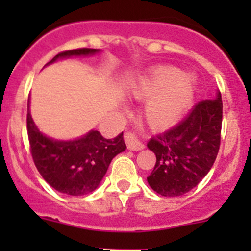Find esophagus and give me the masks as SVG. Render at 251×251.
<instances>
[{
	"label": "esophagus",
	"instance_id": "obj_1",
	"mask_svg": "<svg viewBox=\"0 0 251 251\" xmlns=\"http://www.w3.org/2000/svg\"><path fill=\"white\" fill-rule=\"evenodd\" d=\"M124 138H125V143L130 151H141V149L144 148L143 143L138 140L137 136H136L135 133L126 132Z\"/></svg>",
	"mask_w": 251,
	"mask_h": 251
}]
</instances>
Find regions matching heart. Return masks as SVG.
<instances>
[{"label": "heart", "mask_w": 251, "mask_h": 251, "mask_svg": "<svg viewBox=\"0 0 251 251\" xmlns=\"http://www.w3.org/2000/svg\"><path fill=\"white\" fill-rule=\"evenodd\" d=\"M196 91V78L182 74L176 67H160L140 78L132 86L136 100H149L144 108V120L151 130L174 126L191 107Z\"/></svg>", "instance_id": "1"}]
</instances>
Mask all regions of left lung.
I'll return each instance as SVG.
<instances>
[{
  "mask_svg": "<svg viewBox=\"0 0 251 251\" xmlns=\"http://www.w3.org/2000/svg\"><path fill=\"white\" fill-rule=\"evenodd\" d=\"M222 100L194 105L191 113L166 132L151 138L147 147L155 154L154 170L147 177L151 189L163 197L188 193L206 176L216 160L221 141Z\"/></svg>",
  "mask_w": 251,
  "mask_h": 251,
  "instance_id": "1",
  "label": "left lung"
}]
</instances>
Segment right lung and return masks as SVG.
I'll list each match as a JSON object with an SVG mask.
<instances>
[{
	"label": "right lung",
	"instance_id": "add662e5",
	"mask_svg": "<svg viewBox=\"0 0 251 251\" xmlns=\"http://www.w3.org/2000/svg\"><path fill=\"white\" fill-rule=\"evenodd\" d=\"M95 48H77L60 52L50 62L73 55H90ZM26 128L35 166L45 181L67 196H85L100 186L115 155L126 149L123 132L107 140L98 131H90L73 141H58L45 136L30 115L27 104Z\"/></svg>",
	"mask_w": 251,
	"mask_h": 251
}]
</instances>
